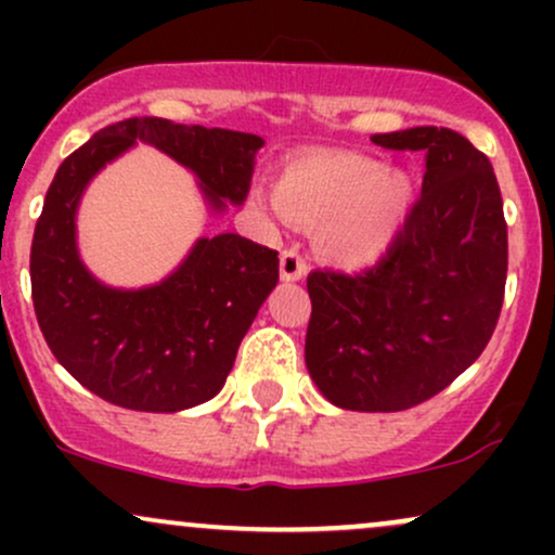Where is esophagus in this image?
Wrapping results in <instances>:
<instances>
[{
	"label": "esophagus",
	"mask_w": 555,
	"mask_h": 555,
	"mask_svg": "<svg viewBox=\"0 0 555 555\" xmlns=\"http://www.w3.org/2000/svg\"><path fill=\"white\" fill-rule=\"evenodd\" d=\"M279 273H282L284 282H297L305 273V260L297 250H284L282 260H279Z\"/></svg>",
	"instance_id": "obj_1"
}]
</instances>
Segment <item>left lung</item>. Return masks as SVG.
Returning a JSON list of instances; mask_svg holds the SVG:
<instances>
[{
	"label": "left lung",
	"mask_w": 555,
	"mask_h": 555,
	"mask_svg": "<svg viewBox=\"0 0 555 555\" xmlns=\"http://www.w3.org/2000/svg\"><path fill=\"white\" fill-rule=\"evenodd\" d=\"M149 143L195 171L216 211L242 206L263 138L130 117L99 130L56 169L30 245V295L43 339L95 397L138 412H180L224 386L242 336L279 282V253L240 234L201 237L164 282L101 284L78 253L82 190L127 149Z\"/></svg>",
	"instance_id": "8db88e82"
}]
</instances>
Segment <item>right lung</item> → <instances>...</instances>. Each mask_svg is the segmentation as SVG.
I'll return each instance as SVG.
<instances>
[{"label": "right lung", "mask_w": 555, "mask_h": 555, "mask_svg": "<svg viewBox=\"0 0 555 555\" xmlns=\"http://www.w3.org/2000/svg\"><path fill=\"white\" fill-rule=\"evenodd\" d=\"M425 151L420 197L388 242L344 245L308 276L305 362L328 401L399 412L443 391L480 358L501 315L508 240L488 156L446 127L386 135Z\"/></svg>", "instance_id": "right-lung-1"}]
</instances>
